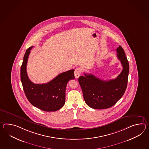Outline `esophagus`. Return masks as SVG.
<instances>
[{"label":"esophagus","instance_id":"1","mask_svg":"<svg viewBox=\"0 0 149 149\" xmlns=\"http://www.w3.org/2000/svg\"><path fill=\"white\" fill-rule=\"evenodd\" d=\"M82 72V69H81L80 68H77L75 70V72H74V75L76 79H78L79 77L80 76Z\"/></svg>","mask_w":149,"mask_h":149}]
</instances>
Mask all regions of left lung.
Returning a JSON list of instances; mask_svg holds the SVG:
<instances>
[{"label":"left lung","mask_w":149,"mask_h":149,"mask_svg":"<svg viewBox=\"0 0 149 149\" xmlns=\"http://www.w3.org/2000/svg\"><path fill=\"white\" fill-rule=\"evenodd\" d=\"M117 56L123 70L115 79L104 81L93 74L84 73L79 82L86 104L91 108L107 109L115 104L123 95L127 87L129 65L125 52L120 46L116 49Z\"/></svg>","instance_id":"1"}]
</instances>
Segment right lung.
Here are the masks:
<instances>
[{
	"label": "right lung",
	"instance_id": "1",
	"mask_svg": "<svg viewBox=\"0 0 149 149\" xmlns=\"http://www.w3.org/2000/svg\"><path fill=\"white\" fill-rule=\"evenodd\" d=\"M29 48L24 56L20 69V78L26 97L34 107L45 111H55L65 103V88L68 82L74 79V70L61 73L47 84H35L29 80L26 66L30 51Z\"/></svg>",
	"mask_w": 149,
	"mask_h": 149
}]
</instances>
